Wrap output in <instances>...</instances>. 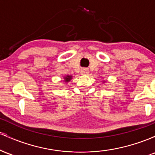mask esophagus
<instances>
[{"label": "esophagus", "mask_w": 155, "mask_h": 155, "mask_svg": "<svg viewBox=\"0 0 155 155\" xmlns=\"http://www.w3.org/2000/svg\"><path fill=\"white\" fill-rule=\"evenodd\" d=\"M81 73L82 74H89V70L87 68H82L81 70Z\"/></svg>", "instance_id": "esophagus-1"}]
</instances>
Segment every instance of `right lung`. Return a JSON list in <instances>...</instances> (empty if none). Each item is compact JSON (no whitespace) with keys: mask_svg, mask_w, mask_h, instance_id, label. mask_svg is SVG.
<instances>
[{"mask_svg":"<svg viewBox=\"0 0 155 155\" xmlns=\"http://www.w3.org/2000/svg\"><path fill=\"white\" fill-rule=\"evenodd\" d=\"M71 79H72V76L68 75V76H65V77H64V79H65V82H68V81H71Z\"/></svg>","mask_w":155,"mask_h":155,"instance_id":"right-lung-1","label":"right lung"}]
</instances>
